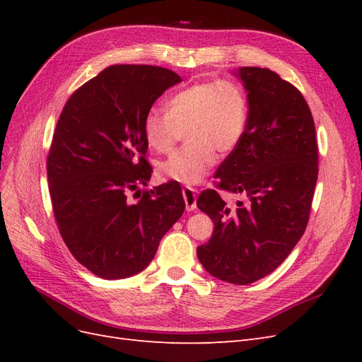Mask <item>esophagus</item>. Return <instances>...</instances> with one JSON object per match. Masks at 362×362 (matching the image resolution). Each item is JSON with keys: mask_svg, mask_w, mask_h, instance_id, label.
Here are the masks:
<instances>
[{"mask_svg": "<svg viewBox=\"0 0 362 362\" xmlns=\"http://www.w3.org/2000/svg\"><path fill=\"white\" fill-rule=\"evenodd\" d=\"M182 196H184V202L187 211H193L196 208V190L192 187H184Z\"/></svg>", "mask_w": 362, "mask_h": 362, "instance_id": "obj_1", "label": "esophagus"}]
</instances>
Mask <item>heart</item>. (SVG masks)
I'll list each match as a JSON object with an SVG mask.
<instances>
[{"mask_svg": "<svg viewBox=\"0 0 362 362\" xmlns=\"http://www.w3.org/2000/svg\"><path fill=\"white\" fill-rule=\"evenodd\" d=\"M249 107L242 87L233 81L196 83L173 93L166 113L151 110L144 119L148 146L168 154L187 136V145L158 164L161 177L185 185L199 184L217 161L231 154L247 127Z\"/></svg>", "mask_w": 362, "mask_h": 362, "instance_id": "b5f03b06", "label": "heart"}]
</instances>
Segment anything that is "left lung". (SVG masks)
Wrapping results in <instances>:
<instances>
[{
  "label": "left lung",
  "mask_w": 362,
  "mask_h": 362,
  "mask_svg": "<svg viewBox=\"0 0 362 362\" xmlns=\"http://www.w3.org/2000/svg\"><path fill=\"white\" fill-rule=\"evenodd\" d=\"M249 119L240 145L214 177L216 187L238 194L228 205L217 190H204L196 205L214 231L198 258L217 279L247 286L286 259L308 225L317 177L314 119L296 87L267 68H240Z\"/></svg>",
  "instance_id": "left-lung-1"
}]
</instances>
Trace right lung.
Here are the masks:
<instances>
[{
  "instance_id": "1",
  "label": "right lung",
  "mask_w": 362,
  "mask_h": 362,
  "mask_svg": "<svg viewBox=\"0 0 362 362\" xmlns=\"http://www.w3.org/2000/svg\"><path fill=\"white\" fill-rule=\"evenodd\" d=\"M178 83L166 68L113 64L76 89L59 117L47 160L54 216L74 258L103 279L148 267L184 213L177 181L140 190L152 173L144 119ZM133 191L137 203L127 201Z\"/></svg>"
}]
</instances>
